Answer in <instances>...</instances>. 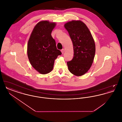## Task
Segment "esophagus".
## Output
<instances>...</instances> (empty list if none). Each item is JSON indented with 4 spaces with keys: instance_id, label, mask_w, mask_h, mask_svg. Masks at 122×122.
<instances>
[{
    "instance_id": "obj_1",
    "label": "esophagus",
    "mask_w": 122,
    "mask_h": 122,
    "mask_svg": "<svg viewBox=\"0 0 122 122\" xmlns=\"http://www.w3.org/2000/svg\"><path fill=\"white\" fill-rule=\"evenodd\" d=\"M61 51L62 53V54H63L64 52V51H65V50H64V49H62L61 50Z\"/></svg>"
}]
</instances>
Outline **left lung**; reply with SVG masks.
Here are the masks:
<instances>
[{
  "instance_id": "8db88e82",
  "label": "left lung",
  "mask_w": 122,
  "mask_h": 122,
  "mask_svg": "<svg viewBox=\"0 0 122 122\" xmlns=\"http://www.w3.org/2000/svg\"><path fill=\"white\" fill-rule=\"evenodd\" d=\"M72 41L74 57L67 64L70 72L81 76L86 73L93 63L96 46L93 36L86 25L80 20L64 24Z\"/></svg>"
}]
</instances>
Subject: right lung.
Segmentation results:
<instances>
[{"mask_svg":"<svg viewBox=\"0 0 122 122\" xmlns=\"http://www.w3.org/2000/svg\"><path fill=\"white\" fill-rule=\"evenodd\" d=\"M55 22L42 20L36 24L30 35L27 44V56L31 66L39 73H50L55 60L62 54L57 49L51 33Z\"/></svg>","mask_w":122,"mask_h":122,"instance_id":"obj_1","label":"right lung"}]
</instances>
